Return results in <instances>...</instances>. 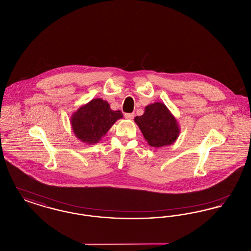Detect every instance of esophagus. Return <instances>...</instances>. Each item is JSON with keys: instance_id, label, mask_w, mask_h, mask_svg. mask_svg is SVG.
Wrapping results in <instances>:
<instances>
[{"instance_id": "1", "label": "esophagus", "mask_w": 251, "mask_h": 251, "mask_svg": "<svg viewBox=\"0 0 251 251\" xmlns=\"http://www.w3.org/2000/svg\"><path fill=\"white\" fill-rule=\"evenodd\" d=\"M124 117H125V119H127V120H132V119L134 118V114H133V113L125 114V115H124Z\"/></svg>"}]
</instances>
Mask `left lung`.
Listing matches in <instances>:
<instances>
[{
    "label": "left lung",
    "instance_id": "left-lung-1",
    "mask_svg": "<svg viewBox=\"0 0 251 251\" xmlns=\"http://www.w3.org/2000/svg\"><path fill=\"white\" fill-rule=\"evenodd\" d=\"M134 122L146 141L153 148L174 143L180 132L176 118L164 103L158 101L146 106L143 115L135 117Z\"/></svg>",
    "mask_w": 251,
    "mask_h": 251
}]
</instances>
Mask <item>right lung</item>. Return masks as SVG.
<instances>
[{"label": "right lung", "instance_id": "obj_1", "mask_svg": "<svg viewBox=\"0 0 251 251\" xmlns=\"http://www.w3.org/2000/svg\"><path fill=\"white\" fill-rule=\"evenodd\" d=\"M123 118L120 110L114 111L106 100L97 98L78 108L71 118L72 131L82 142L93 145L104 136L117 120Z\"/></svg>", "mask_w": 251, "mask_h": 251}]
</instances>
